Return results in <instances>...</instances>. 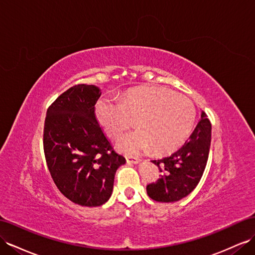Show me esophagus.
I'll use <instances>...</instances> for the list:
<instances>
[{"label": "esophagus", "instance_id": "obj_1", "mask_svg": "<svg viewBox=\"0 0 255 255\" xmlns=\"http://www.w3.org/2000/svg\"><path fill=\"white\" fill-rule=\"evenodd\" d=\"M126 159H127V162H128V164H137V163H139V161H140V160L138 159V157L129 156V155H127Z\"/></svg>", "mask_w": 255, "mask_h": 255}]
</instances>
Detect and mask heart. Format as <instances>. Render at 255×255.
Segmentation results:
<instances>
[{
  "label": "heart",
  "instance_id": "b5f03b06",
  "mask_svg": "<svg viewBox=\"0 0 255 255\" xmlns=\"http://www.w3.org/2000/svg\"><path fill=\"white\" fill-rule=\"evenodd\" d=\"M95 115L111 138H118L135 119L137 129L117 142L123 152L138 153L150 147L155 152H165L187 138L193 127L195 111L187 96L148 86L132 89L120 101L101 98L95 105Z\"/></svg>",
  "mask_w": 255,
  "mask_h": 255
}]
</instances>
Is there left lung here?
Returning <instances> with one entry per match:
<instances>
[{
    "label": "left lung",
    "mask_w": 255,
    "mask_h": 255,
    "mask_svg": "<svg viewBox=\"0 0 255 255\" xmlns=\"http://www.w3.org/2000/svg\"><path fill=\"white\" fill-rule=\"evenodd\" d=\"M211 142V123L202 113L197 126L180 148L154 163L162 173L155 182L147 185V194L153 201L173 203L193 191L207 164Z\"/></svg>",
    "instance_id": "8db88e82"
}]
</instances>
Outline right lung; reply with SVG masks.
Returning <instances> with one entry per match:
<instances>
[{"label":"right lung","instance_id":"obj_1","mask_svg":"<svg viewBox=\"0 0 255 255\" xmlns=\"http://www.w3.org/2000/svg\"><path fill=\"white\" fill-rule=\"evenodd\" d=\"M100 96L96 86H73L48 108L44 125V152L54 183L71 202L87 207L108 201L116 171L126 163L95 118Z\"/></svg>","mask_w":255,"mask_h":255}]
</instances>
